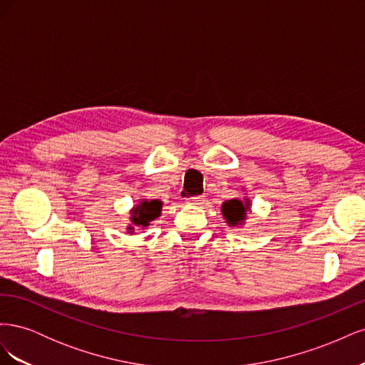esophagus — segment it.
I'll return each instance as SVG.
<instances>
[{
    "mask_svg": "<svg viewBox=\"0 0 365 365\" xmlns=\"http://www.w3.org/2000/svg\"><path fill=\"white\" fill-rule=\"evenodd\" d=\"M205 201L204 196H192L187 200V204H192V205H202Z\"/></svg>",
    "mask_w": 365,
    "mask_h": 365,
    "instance_id": "1",
    "label": "esophagus"
}]
</instances>
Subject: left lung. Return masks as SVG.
<instances>
[{
  "label": "left lung",
  "instance_id": "8db88e82",
  "mask_svg": "<svg viewBox=\"0 0 365 365\" xmlns=\"http://www.w3.org/2000/svg\"><path fill=\"white\" fill-rule=\"evenodd\" d=\"M251 208V201L248 197H245V201L240 200H230L225 201L220 207V212H222L227 224L230 227H236V225H242L244 220L247 219V212H250Z\"/></svg>",
  "mask_w": 365,
  "mask_h": 365
}]
</instances>
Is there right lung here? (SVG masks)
<instances>
[{
  "instance_id": "add662e5",
  "label": "right lung",
  "mask_w": 365,
  "mask_h": 365,
  "mask_svg": "<svg viewBox=\"0 0 365 365\" xmlns=\"http://www.w3.org/2000/svg\"><path fill=\"white\" fill-rule=\"evenodd\" d=\"M161 208L163 202L158 200H141L138 204L130 210V224L126 227L129 231V235H134L135 228L146 230V227L150 225L152 220H155L157 217L161 216Z\"/></svg>"
}]
</instances>
